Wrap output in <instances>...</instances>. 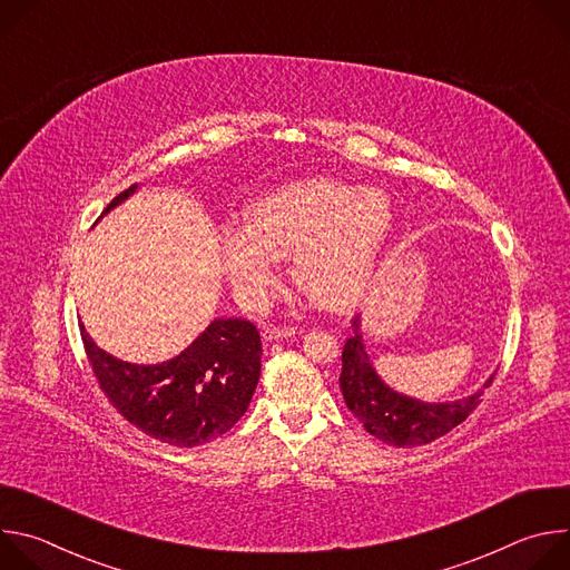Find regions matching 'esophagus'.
I'll list each match as a JSON object with an SVG mask.
<instances>
[{
  "instance_id": "obj_1",
  "label": "esophagus",
  "mask_w": 570,
  "mask_h": 570,
  "mask_svg": "<svg viewBox=\"0 0 570 570\" xmlns=\"http://www.w3.org/2000/svg\"><path fill=\"white\" fill-rule=\"evenodd\" d=\"M295 327H266L264 330V341L266 343H273V341H279V338H288V336H295Z\"/></svg>"
}]
</instances>
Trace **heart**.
Returning a JSON list of instances; mask_svg holds the SVG:
<instances>
[{"label": "heart", "instance_id": "obj_1", "mask_svg": "<svg viewBox=\"0 0 570 570\" xmlns=\"http://www.w3.org/2000/svg\"><path fill=\"white\" fill-rule=\"evenodd\" d=\"M392 205L379 189L334 178H306L262 196L248 225L220 236V266L248 308H262L293 255L295 282L322 306L345 311L370 291L392 232Z\"/></svg>", "mask_w": 570, "mask_h": 570}]
</instances>
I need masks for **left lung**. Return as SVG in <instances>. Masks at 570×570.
Returning a JSON list of instances; mask_svg holds the SVG:
<instances>
[{"instance_id": "8db88e82", "label": "left lung", "mask_w": 570, "mask_h": 570, "mask_svg": "<svg viewBox=\"0 0 570 570\" xmlns=\"http://www.w3.org/2000/svg\"><path fill=\"white\" fill-rule=\"evenodd\" d=\"M352 338H347L343 347L341 390L354 417L383 444L399 449L429 444L453 431L475 411L482 390L446 403H426L399 394L374 372L363 345L358 315L352 320ZM492 379L494 374L482 387H490Z\"/></svg>"}]
</instances>
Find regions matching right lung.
<instances>
[{
  "instance_id": "obj_1",
  "label": "right lung",
  "mask_w": 570,
  "mask_h": 570,
  "mask_svg": "<svg viewBox=\"0 0 570 570\" xmlns=\"http://www.w3.org/2000/svg\"><path fill=\"white\" fill-rule=\"evenodd\" d=\"M135 189L121 191L104 214ZM80 338L108 401L141 433L171 446L189 449L227 433L248 411L262 374L259 332L240 317H216L185 352L157 365L110 356L83 324Z\"/></svg>"
}]
</instances>
